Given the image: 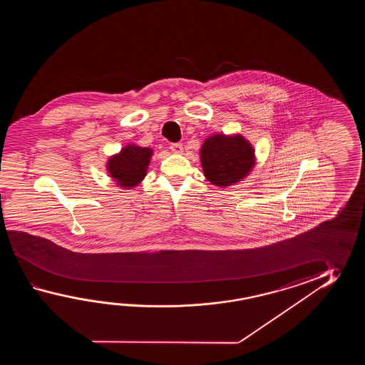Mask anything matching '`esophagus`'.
<instances>
[{
  "label": "esophagus",
  "mask_w": 365,
  "mask_h": 365,
  "mask_svg": "<svg viewBox=\"0 0 365 365\" xmlns=\"http://www.w3.org/2000/svg\"><path fill=\"white\" fill-rule=\"evenodd\" d=\"M172 153L175 154H182V145L181 143H172L171 145Z\"/></svg>",
  "instance_id": "obj_1"
}]
</instances>
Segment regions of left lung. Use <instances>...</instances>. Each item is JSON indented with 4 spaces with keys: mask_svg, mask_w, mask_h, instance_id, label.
<instances>
[{
    "mask_svg": "<svg viewBox=\"0 0 365 365\" xmlns=\"http://www.w3.org/2000/svg\"><path fill=\"white\" fill-rule=\"evenodd\" d=\"M200 154L205 178L219 187L242 181L256 164L255 148L241 134H214L205 140Z\"/></svg>",
    "mask_w": 365,
    "mask_h": 365,
    "instance_id": "obj_1",
    "label": "left lung"
}]
</instances>
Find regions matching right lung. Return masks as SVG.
Returning <instances> with one entry per match:
<instances>
[{
    "label": "right lung",
    "instance_id": "1",
    "mask_svg": "<svg viewBox=\"0 0 365 365\" xmlns=\"http://www.w3.org/2000/svg\"><path fill=\"white\" fill-rule=\"evenodd\" d=\"M153 153V148L129 143L109 158L107 172L117 186L126 190L133 189L145 179Z\"/></svg>",
    "mask_w": 365,
    "mask_h": 365
}]
</instances>
